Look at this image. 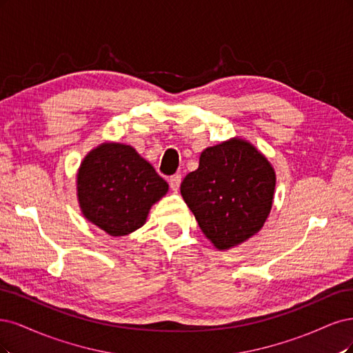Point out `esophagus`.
Masks as SVG:
<instances>
[{"label": "esophagus", "instance_id": "esophagus-1", "mask_svg": "<svg viewBox=\"0 0 353 353\" xmlns=\"http://www.w3.org/2000/svg\"><path fill=\"white\" fill-rule=\"evenodd\" d=\"M168 183H170V188H172L173 192H177L179 188H180V183H181V176L180 174L172 176V177H170V180H168Z\"/></svg>", "mask_w": 353, "mask_h": 353}]
</instances>
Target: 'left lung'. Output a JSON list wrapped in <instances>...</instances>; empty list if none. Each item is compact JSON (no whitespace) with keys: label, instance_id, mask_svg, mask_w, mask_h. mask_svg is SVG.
Listing matches in <instances>:
<instances>
[{"label":"left lung","instance_id":"left-lung-1","mask_svg":"<svg viewBox=\"0 0 353 353\" xmlns=\"http://www.w3.org/2000/svg\"><path fill=\"white\" fill-rule=\"evenodd\" d=\"M274 190V167L239 136L205 148L198 168L180 185L202 233L219 251H229L263 229Z\"/></svg>","mask_w":353,"mask_h":353}]
</instances>
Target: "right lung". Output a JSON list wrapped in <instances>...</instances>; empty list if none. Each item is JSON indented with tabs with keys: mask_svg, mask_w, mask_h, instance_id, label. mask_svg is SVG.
<instances>
[{
	"mask_svg": "<svg viewBox=\"0 0 353 353\" xmlns=\"http://www.w3.org/2000/svg\"><path fill=\"white\" fill-rule=\"evenodd\" d=\"M167 192V181L126 143H99L85 155L76 174L83 217L114 237L142 227L151 207Z\"/></svg>",
	"mask_w": 353,
	"mask_h": 353,
	"instance_id": "right-lung-1",
	"label": "right lung"
}]
</instances>
